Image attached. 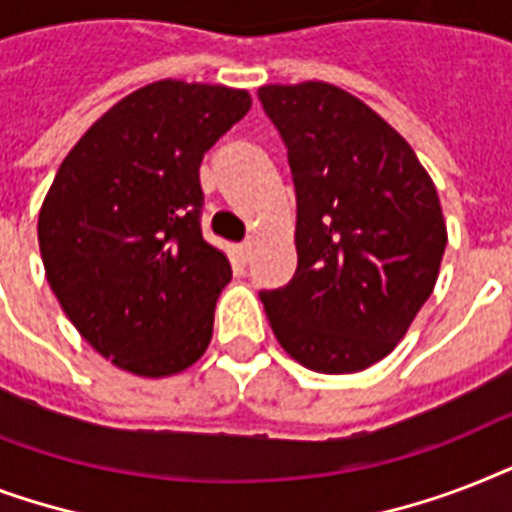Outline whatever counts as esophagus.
Instances as JSON below:
<instances>
[{"label":"esophagus","mask_w":512,"mask_h":512,"mask_svg":"<svg viewBox=\"0 0 512 512\" xmlns=\"http://www.w3.org/2000/svg\"><path fill=\"white\" fill-rule=\"evenodd\" d=\"M236 255H239L241 263H249V255H252V241H244L236 247Z\"/></svg>","instance_id":"1"}]
</instances>
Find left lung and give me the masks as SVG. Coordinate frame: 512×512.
<instances>
[{"label":"left lung","instance_id":"left-lung-1","mask_svg":"<svg viewBox=\"0 0 512 512\" xmlns=\"http://www.w3.org/2000/svg\"><path fill=\"white\" fill-rule=\"evenodd\" d=\"M287 146L297 271L260 292L281 348L305 369L350 374L404 340L436 287L446 223L412 146L327 82L257 90Z\"/></svg>","mask_w":512,"mask_h":512}]
</instances>
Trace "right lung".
I'll return each instance as SVG.
<instances>
[{
    "label": "right lung",
    "instance_id": "1",
    "mask_svg": "<svg viewBox=\"0 0 512 512\" xmlns=\"http://www.w3.org/2000/svg\"><path fill=\"white\" fill-rule=\"evenodd\" d=\"M252 106L247 90L162 79L84 132L39 209L50 289L79 335L124 372L196 364L231 263L201 236V159Z\"/></svg>",
    "mask_w": 512,
    "mask_h": 512
}]
</instances>
